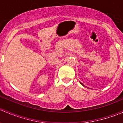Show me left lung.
I'll use <instances>...</instances> for the list:
<instances>
[{
    "label": "left lung",
    "instance_id": "8db88e82",
    "mask_svg": "<svg viewBox=\"0 0 123 123\" xmlns=\"http://www.w3.org/2000/svg\"><path fill=\"white\" fill-rule=\"evenodd\" d=\"M80 83H81V85H83V86H84V85H83V84H82V83H81V82H80ZM88 88H89V87H88Z\"/></svg>",
    "mask_w": 123,
    "mask_h": 123
}]
</instances>
